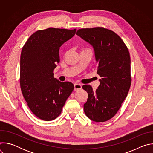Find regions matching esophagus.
<instances>
[{
    "mask_svg": "<svg viewBox=\"0 0 153 153\" xmlns=\"http://www.w3.org/2000/svg\"><path fill=\"white\" fill-rule=\"evenodd\" d=\"M82 85L80 83H75L74 84V91H77L82 88Z\"/></svg>",
    "mask_w": 153,
    "mask_h": 153,
    "instance_id": "34e87169",
    "label": "esophagus"
}]
</instances>
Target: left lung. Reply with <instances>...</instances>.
Here are the masks:
<instances>
[{
  "label": "left lung",
  "instance_id": "left-lung-1",
  "mask_svg": "<svg viewBox=\"0 0 153 153\" xmlns=\"http://www.w3.org/2000/svg\"><path fill=\"white\" fill-rule=\"evenodd\" d=\"M76 34L93 47L98 62L97 73L101 77L96 91L90 85L82 86L88 95L83 105L84 112L93 121H107L116 114L130 88L128 49L118 34L106 28H82Z\"/></svg>",
  "mask_w": 153,
  "mask_h": 153
}]
</instances>
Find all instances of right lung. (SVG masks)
Wrapping results in <instances>:
<instances>
[{"mask_svg": "<svg viewBox=\"0 0 153 153\" xmlns=\"http://www.w3.org/2000/svg\"><path fill=\"white\" fill-rule=\"evenodd\" d=\"M76 31V29L54 28L38 30L22 50L21 91L31 112L41 120L56 119L74 90L71 82H62L54 78V70L60 62V47Z\"/></svg>", "mask_w": 153, "mask_h": 153, "instance_id": "right-lung-1", "label": "right lung"}]
</instances>
